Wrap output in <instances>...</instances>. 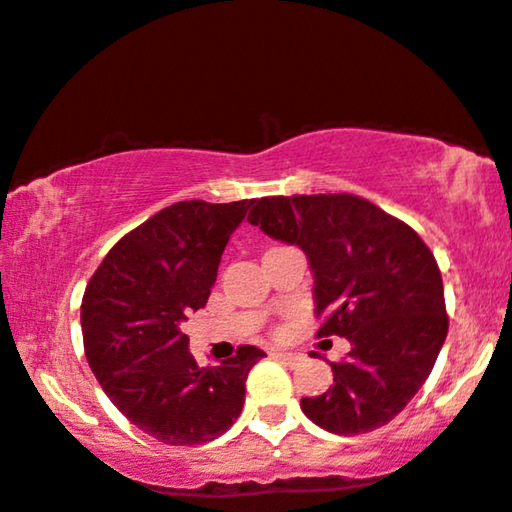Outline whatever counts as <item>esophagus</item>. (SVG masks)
Wrapping results in <instances>:
<instances>
[{
	"label": "esophagus",
	"mask_w": 512,
	"mask_h": 512,
	"mask_svg": "<svg viewBox=\"0 0 512 512\" xmlns=\"http://www.w3.org/2000/svg\"><path fill=\"white\" fill-rule=\"evenodd\" d=\"M274 358L278 360V363H283L288 367H295L299 360H302V356H297V353H274Z\"/></svg>",
	"instance_id": "1"
}]
</instances>
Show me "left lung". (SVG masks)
I'll return each instance as SVG.
<instances>
[{"label":"left lung","mask_w":512,"mask_h":512,"mask_svg":"<svg viewBox=\"0 0 512 512\" xmlns=\"http://www.w3.org/2000/svg\"><path fill=\"white\" fill-rule=\"evenodd\" d=\"M248 222L309 257L316 337H346L335 384L302 398L313 424L360 435L398 417L431 374L447 337L442 276L410 224L353 194L255 199ZM316 358V353H311Z\"/></svg>","instance_id":"left-lung-1"}]
</instances>
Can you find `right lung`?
<instances>
[{
	"mask_svg": "<svg viewBox=\"0 0 512 512\" xmlns=\"http://www.w3.org/2000/svg\"><path fill=\"white\" fill-rule=\"evenodd\" d=\"M252 201H180L121 238L81 302L84 351L102 391L163 445H203L227 433L245 403V379L267 353L238 346L199 367L182 332L206 306L220 257Z\"/></svg>",
	"mask_w": 512,
	"mask_h": 512,
	"instance_id": "right-lung-1",
	"label": "right lung"
}]
</instances>
